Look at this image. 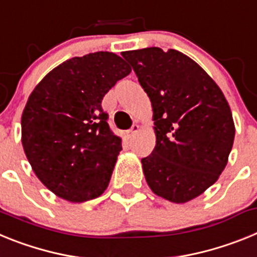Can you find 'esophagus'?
<instances>
[{
  "mask_svg": "<svg viewBox=\"0 0 257 257\" xmlns=\"http://www.w3.org/2000/svg\"><path fill=\"white\" fill-rule=\"evenodd\" d=\"M139 130H140L139 124H134V126L131 127V130L127 131V138H128V139H131V138H134V136H135L136 134L139 133Z\"/></svg>",
  "mask_w": 257,
  "mask_h": 257,
  "instance_id": "1",
  "label": "esophagus"
}]
</instances>
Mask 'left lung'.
Segmentation results:
<instances>
[{"label": "left lung", "instance_id": "left-lung-1", "mask_svg": "<svg viewBox=\"0 0 257 257\" xmlns=\"http://www.w3.org/2000/svg\"><path fill=\"white\" fill-rule=\"evenodd\" d=\"M153 108L156 147L142 160L154 194L185 203L216 183L235 127L216 82L189 56L160 47L124 51Z\"/></svg>", "mask_w": 257, "mask_h": 257}]
</instances>
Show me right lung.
<instances>
[{"mask_svg":"<svg viewBox=\"0 0 257 257\" xmlns=\"http://www.w3.org/2000/svg\"><path fill=\"white\" fill-rule=\"evenodd\" d=\"M130 72L121 56L92 52L54 68L29 95L22 114L23 149L55 196L81 203L106 189L122 144L109 128L101 100Z\"/></svg>","mask_w":257,"mask_h":257,"instance_id":"obj_1","label":"right lung"}]
</instances>
